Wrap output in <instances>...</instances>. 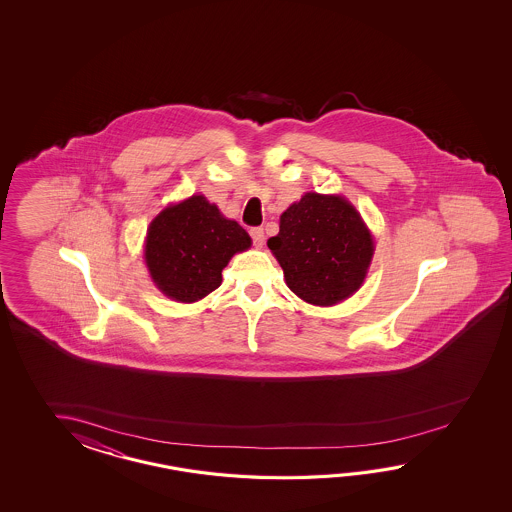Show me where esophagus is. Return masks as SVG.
I'll use <instances>...</instances> for the list:
<instances>
[{"label":"esophagus","instance_id":"obj_1","mask_svg":"<svg viewBox=\"0 0 512 512\" xmlns=\"http://www.w3.org/2000/svg\"><path fill=\"white\" fill-rule=\"evenodd\" d=\"M251 238L252 243L256 245V247H263V243H265V232L261 227H254L251 229Z\"/></svg>","mask_w":512,"mask_h":512}]
</instances>
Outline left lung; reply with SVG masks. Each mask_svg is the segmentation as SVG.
<instances>
[{
	"mask_svg": "<svg viewBox=\"0 0 512 512\" xmlns=\"http://www.w3.org/2000/svg\"><path fill=\"white\" fill-rule=\"evenodd\" d=\"M287 287L304 302L335 305L357 293L371 258L373 238L346 197L307 192L280 216L267 241Z\"/></svg>",
	"mask_w": 512,
	"mask_h": 512,
	"instance_id": "1",
	"label": "left lung"
}]
</instances>
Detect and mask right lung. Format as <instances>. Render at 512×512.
Returning a JSON list of instances; mask_svg holds the SVG:
<instances>
[{
    "label": "right lung",
    "mask_w": 512,
    "mask_h": 512,
    "mask_svg": "<svg viewBox=\"0 0 512 512\" xmlns=\"http://www.w3.org/2000/svg\"><path fill=\"white\" fill-rule=\"evenodd\" d=\"M251 236L207 197L192 196L164 208L148 227L144 261L153 283L175 302L192 304L221 285V271Z\"/></svg>",
    "instance_id": "right-lung-1"
}]
</instances>
